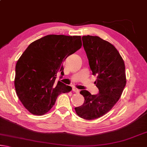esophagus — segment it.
<instances>
[{
    "instance_id": "34e87169",
    "label": "esophagus",
    "mask_w": 147,
    "mask_h": 147,
    "mask_svg": "<svg viewBox=\"0 0 147 147\" xmlns=\"http://www.w3.org/2000/svg\"><path fill=\"white\" fill-rule=\"evenodd\" d=\"M73 91L74 92V93H79V92H80L79 89H76V88H73Z\"/></svg>"
}]
</instances>
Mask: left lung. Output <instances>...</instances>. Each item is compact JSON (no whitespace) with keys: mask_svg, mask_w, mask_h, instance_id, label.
Returning <instances> with one entry per match:
<instances>
[{"mask_svg":"<svg viewBox=\"0 0 147 147\" xmlns=\"http://www.w3.org/2000/svg\"><path fill=\"white\" fill-rule=\"evenodd\" d=\"M82 41L92 74L96 76L94 84L99 93L81 91L84 103L74 109L81 118L93 120L110 111L120 98L126 83L125 65L121 54L109 42L89 35L82 37Z\"/></svg>","mask_w":147,"mask_h":147,"instance_id":"obj_1","label":"left lung"}]
</instances>
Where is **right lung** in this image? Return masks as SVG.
<instances>
[{"instance_id": "right-lung-1", "label": "right lung", "mask_w": 147, "mask_h": 147, "mask_svg": "<svg viewBox=\"0 0 147 147\" xmlns=\"http://www.w3.org/2000/svg\"><path fill=\"white\" fill-rule=\"evenodd\" d=\"M81 36L48 35L32 42L17 61L14 85L17 95L27 110L42 115L53 108L59 94L72 88L56 82L63 75V62L81 48Z\"/></svg>"}]
</instances>
